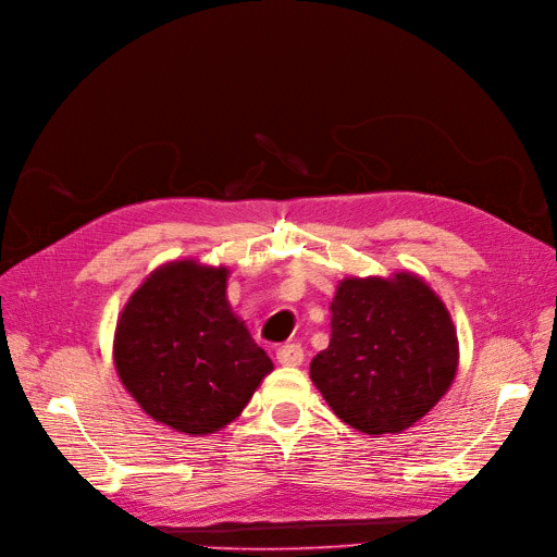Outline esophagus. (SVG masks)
<instances>
[{"label": "esophagus", "instance_id": "obj_1", "mask_svg": "<svg viewBox=\"0 0 557 557\" xmlns=\"http://www.w3.org/2000/svg\"><path fill=\"white\" fill-rule=\"evenodd\" d=\"M302 358H305V354H302L300 344H282L277 348V362L284 367H296L302 362Z\"/></svg>", "mask_w": 557, "mask_h": 557}]
</instances>
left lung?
<instances>
[{"label":"left lung","mask_w":557,"mask_h":557,"mask_svg":"<svg viewBox=\"0 0 557 557\" xmlns=\"http://www.w3.org/2000/svg\"><path fill=\"white\" fill-rule=\"evenodd\" d=\"M331 312V344L310 376L335 416L362 434H399L455 381V325L424 280H344Z\"/></svg>","instance_id":"8db88e82"}]
</instances>
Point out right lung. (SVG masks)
Segmentation results:
<instances>
[{
    "instance_id": "add662e5",
    "label": "right lung",
    "mask_w": 557,
    "mask_h": 557,
    "mask_svg": "<svg viewBox=\"0 0 557 557\" xmlns=\"http://www.w3.org/2000/svg\"><path fill=\"white\" fill-rule=\"evenodd\" d=\"M226 268L174 261L131 296L114 364L147 413L183 434H213L250 401L273 362L226 300Z\"/></svg>"
}]
</instances>
